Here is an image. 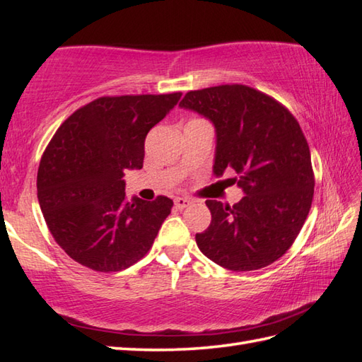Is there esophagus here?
<instances>
[{
	"label": "esophagus",
	"mask_w": 362,
	"mask_h": 362,
	"mask_svg": "<svg viewBox=\"0 0 362 362\" xmlns=\"http://www.w3.org/2000/svg\"><path fill=\"white\" fill-rule=\"evenodd\" d=\"M189 204H191V199H188V197H175L174 199V205H175L177 210L187 209Z\"/></svg>",
	"instance_id": "1"
}]
</instances>
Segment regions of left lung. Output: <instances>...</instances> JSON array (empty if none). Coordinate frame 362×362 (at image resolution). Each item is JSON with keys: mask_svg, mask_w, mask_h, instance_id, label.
Returning <instances> with one entry per match:
<instances>
[{"mask_svg": "<svg viewBox=\"0 0 362 362\" xmlns=\"http://www.w3.org/2000/svg\"><path fill=\"white\" fill-rule=\"evenodd\" d=\"M180 109L214 127L213 174H238L244 197L233 206L206 201L211 224L196 235L206 258L230 271L272 264L291 247L308 216L314 175L297 119L261 91L219 86L189 91Z\"/></svg>", "mask_w": 362, "mask_h": 362, "instance_id": "8db88e82", "label": "left lung"}]
</instances>
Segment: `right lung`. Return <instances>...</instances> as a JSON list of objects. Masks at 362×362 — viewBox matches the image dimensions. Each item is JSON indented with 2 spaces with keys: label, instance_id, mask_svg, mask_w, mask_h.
Listing matches in <instances>:
<instances>
[{
  "label": "right lung",
  "instance_id": "1",
  "mask_svg": "<svg viewBox=\"0 0 362 362\" xmlns=\"http://www.w3.org/2000/svg\"><path fill=\"white\" fill-rule=\"evenodd\" d=\"M182 93L99 98L57 129L37 174V197L51 235L66 255L98 272L141 259L173 201L126 199V171L143 168L149 130Z\"/></svg>",
  "mask_w": 362,
  "mask_h": 362
}]
</instances>
